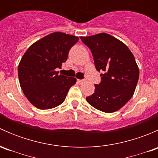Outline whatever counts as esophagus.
<instances>
[{"label":"esophagus","instance_id":"1","mask_svg":"<svg viewBox=\"0 0 158 158\" xmlns=\"http://www.w3.org/2000/svg\"><path fill=\"white\" fill-rule=\"evenodd\" d=\"M77 82L79 84H83L85 82V80L84 79H77Z\"/></svg>","mask_w":158,"mask_h":158}]
</instances>
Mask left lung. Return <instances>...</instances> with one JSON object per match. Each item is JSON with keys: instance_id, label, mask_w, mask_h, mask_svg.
Returning <instances> with one entry per match:
<instances>
[{"instance_id": "obj_1", "label": "left lung", "mask_w": 158, "mask_h": 158, "mask_svg": "<svg viewBox=\"0 0 158 158\" xmlns=\"http://www.w3.org/2000/svg\"><path fill=\"white\" fill-rule=\"evenodd\" d=\"M80 39L91 49L96 69L105 72L87 102L104 112L118 111L131 99L138 83L139 69L135 56L125 44L108 33Z\"/></svg>"}]
</instances>
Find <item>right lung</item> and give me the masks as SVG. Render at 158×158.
Instances as JSON below:
<instances>
[{
    "label": "right lung",
    "instance_id": "obj_1",
    "mask_svg": "<svg viewBox=\"0 0 158 158\" xmlns=\"http://www.w3.org/2000/svg\"><path fill=\"white\" fill-rule=\"evenodd\" d=\"M78 36L56 32L32 44L18 66L20 85L30 102L40 109H49L64 102L74 77L59 75L56 68L67 60Z\"/></svg>",
    "mask_w": 158,
    "mask_h": 158
}]
</instances>
